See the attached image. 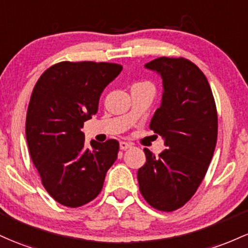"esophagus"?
<instances>
[{"label": "esophagus", "instance_id": "34e87169", "mask_svg": "<svg viewBox=\"0 0 248 248\" xmlns=\"http://www.w3.org/2000/svg\"><path fill=\"white\" fill-rule=\"evenodd\" d=\"M132 148V145L128 142H124V141H121L120 142V149H122V151H126V149H129Z\"/></svg>", "mask_w": 248, "mask_h": 248}]
</instances>
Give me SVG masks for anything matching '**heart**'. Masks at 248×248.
I'll use <instances>...</instances> for the list:
<instances>
[{"label": "heart", "mask_w": 248, "mask_h": 248, "mask_svg": "<svg viewBox=\"0 0 248 248\" xmlns=\"http://www.w3.org/2000/svg\"><path fill=\"white\" fill-rule=\"evenodd\" d=\"M135 86H148V87H152L151 84L147 83V82H141V83H138V84H135Z\"/></svg>", "instance_id": "obj_1"}]
</instances>
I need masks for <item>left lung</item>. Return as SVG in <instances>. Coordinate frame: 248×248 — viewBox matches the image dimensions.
Segmentation results:
<instances>
[{
	"mask_svg": "<svg viewBox=\"0 0 248 248\" xmlns=\"http://www.w3.org/2000/svg\"><path fill=\"white\" fill-rule=\"evenodd\" d=\"M162 78V99L149 127L161 135L166 149L155 157L145 148L146 164L138 170L140 192L152 207L172 212L197 192L213 157L217 115L203 73L186 59L157 58L145 64Z\"/></svg>",
	"mask_w": 248,
	"mask_h": 248,
	"instance_id": "left-lung-1",
	"label": "left lung"
}]
</instances>
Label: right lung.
<instances>
[{
	"label": "right lung",
	"instance_id": "right-lung-1",
	"mask_svg": "<svg viewBox=\"0 0 248 248\" xmlns=\"http://www.w3.org/2000/svg\"><path fill=\"white\" fill-rule=\"evenodd\" d=\"M121 70L107 62H60L35 84L27 111V143L42 185L61 205L80 207L95 199L118 159V141L92 140V148H86L81 128L96 114L103 89Z\"/></svg>",
	"mask_w": 248,
	"mask_h": 248
}]
</instances>
